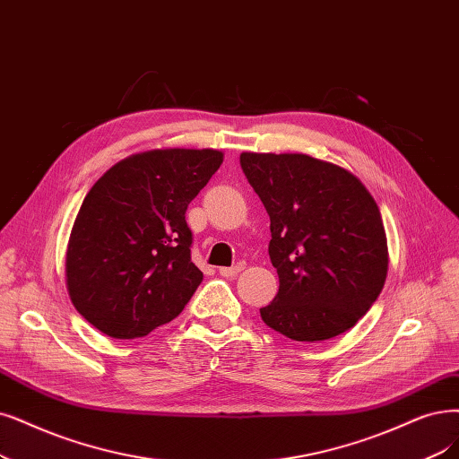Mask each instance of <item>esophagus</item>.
<instances>
[{"mask_svg": "<svg viewBox=\"0 0 459 459\" xmlns=\"http://www.w3.org/2000/svg\"><path fill=\"white\" fill-rule=\"evenodd\" d=\"M242 270H244V264H242V263H236L234 266H223V268H219V274L225 276V278H232V276H236L238 273H242Z\"/></svg>", "mask_w": 459, "mask_h": 459, "instance_id": "esophagus-1", "label": "esophagus"}]
</instances>
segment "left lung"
Masks as SVG:
<instances>
[{"mask_svg":"<svg viewBox=\"0 0 459 459\" xmlns=\"http://www.w3.org/2000/svg\"><path fill=\"white\" fill-rule=\"evenodd\" d=\"M270 215L268 255L280 290L261 317L297 342L351 329L387 276V238L375 198L350 169L304 152H242Z\"/></svg>","mask_w":459,"mask_h":459,"instance_id":"obj_1","label":"left lung"}]
</instances>
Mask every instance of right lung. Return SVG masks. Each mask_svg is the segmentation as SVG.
<instances>
[{"mask_svg":"<svg viewBox=\"0 0 459 459\" xmlns=\"http://www.w3.org/2000/svg\"><path fill=\"white\" fill-rule=\"evenodd\" d=\"M221 164L217 149H151L92 185L67 242L65 287L100 333L145 336L191 300L202 273L185 212Z\"/></svg>","mask_w":459,"mask_h":459,"instance_id":"right-lung-1","label":"right lung"}]
</instances>
